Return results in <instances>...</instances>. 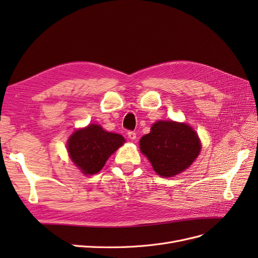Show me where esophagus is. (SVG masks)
Listing matches in <instances>:
<instances>
[{"mask_svg":"<svg viewBox=\"0 0 258 258\" xmlns=\"http://www.w3.org/2000/svg\"><path fill=\"white\" fill-rule=\"evenodd\" d=\"M128 138L131 140V141H135V140L137 139V134L135 131H128Z\"/></svg>","mask_w":258,"mask_h":258,"instance_id":"esophagus-1","label":"esophagus"}]
</instances>
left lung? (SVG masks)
<instances>
[{
  "label": "left lung",
  "mask_w": 258,
  "mask_h": 258,
  "mask_svg": "<svg viewBox=\"0 0 258 258\" xmlns=\"http://www.w3.org/2000/svg\"><path fill=\"white\" fill-rule=\"evenodd\" d=\"M140 150L156 173L171 177L191 165L200 153L201 143L189 124L159 120L153 124L150 134L140 140Z\"/></svg>",
  "instance_id": "obj_1"
}]
</instances>
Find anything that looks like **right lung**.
Listing matches in <instances>:
<instances>
[{
  "instance_id": "obj_1",
  "label": "right lung",
  "mask_w": 258,
  "mask_h": 258,
  "mask_svg": "<svg viewBox=\"0 0 258 258\" xmlns=\"http://www.w3.org/2000/svg\"><path fill=\"white\" fill-rule=\"evenodd\" d=\"M124 143L118 134L107 132L96 123L74 131L68 140L70 158L85 175L98 173L110 156Z\"/></svg>"
}]
</instances>
